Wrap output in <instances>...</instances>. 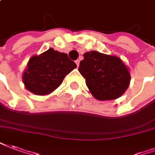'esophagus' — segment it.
<instances>
[{"instance_id": "obj_1", "label": "esophagus", "mask_w": 155, "mask_h": 155, "mask_svg": "<svg viewBox=\"0 0 155 155\" xmlns=\"http://www.w3.org/2000/svg\"><path fill=\"white\" fill-rule=\"evenodd\" d=\"M75 63H76V65H77V66H79V65H80V60H76V61H75Z\"/></svg>"}]
</instances>
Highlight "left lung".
<instances>
[{
    "label": "left lung",
    "mask_w": 155,
    "mask_h": 155,
    "mask_svg": "<svg viewBox=\"0 0 155 155\" xmlns=\"http://www.w3.org/2000/svg\"><path fill=\"white\" fill-rule=\"evenodd\" d=\"M79 71L85 78L87 87L98 100L119 98L129 86L130 74L118 57L91 51L85 52Z\"/></svg>",
    "instance_id": "1"
}]
</instances>
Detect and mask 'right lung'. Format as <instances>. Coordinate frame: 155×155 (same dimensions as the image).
Listing matches in <instances>:
<instances>
[{"mask_svg": "<svg viewBox=\"0 0 155 155\" xmlns=\"http://www.w3.org/2000/svg\"><path fill=\"white\" fill-rule=\"evenodd\" d=\"M76 64L66 53L48 49L28 61L23 74L26 89L38 95L48 94L60 86L64 78Z\"/></svg>", "mask_w": 155, "mask_h": 155, "instance_id": "right-lung-1", "label": "right lung"}]
</instances>
